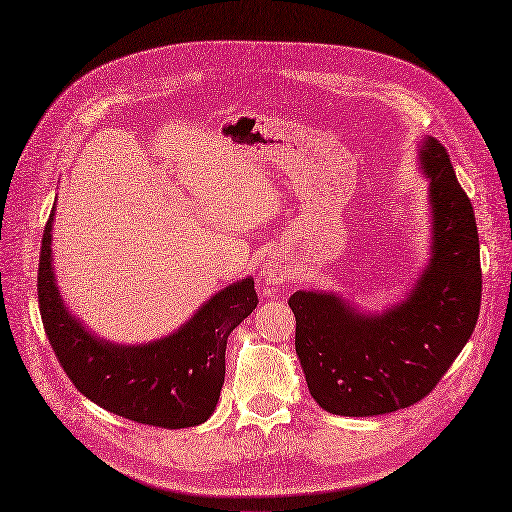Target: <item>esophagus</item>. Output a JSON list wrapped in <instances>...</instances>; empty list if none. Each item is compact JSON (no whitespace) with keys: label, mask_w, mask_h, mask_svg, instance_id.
<instances>
[{"label":"esophagus","mask_w":512,"mask_h":512,"mask_svg":"<svg viewBox=\"0 0 512 512\" xmlns=\"http://www.w3.org/2000/svg\"><path fill=\"white\" fill-rule=\"evenodd\" d=\"M263 278H266V285L272 291H276V287L287 278V274H285V270L278 266L276 261H268V263H263Z\"/></svg>","instance_id":"esophagus-1"}]
</instances>
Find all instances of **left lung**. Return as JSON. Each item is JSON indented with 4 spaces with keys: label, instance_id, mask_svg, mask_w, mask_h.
<instances>
[{
    "label": "left lung",
    "instance_id": "left-lung-1",
    "mask_svg": "<svg viewBox=\"0 0 512 512\" xmlns=\"http://www.w3.org/2000/svg\"><path fill=\"white\" fill-rule=\"evenodd\" d=\"M420 160L430 177L434 242L409 299L365 318L335 295L289 297L310 394L329 413L367 418L415 405L475 331L483 282L475 211L441 141L428 137Z\"/></svg>",
    "mask_w": 512,
    "mask_h": 512
}]
</instances>
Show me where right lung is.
Here are the masks:
<instances>
[{
	"mask_svg": "<svg viewBox=\"0 0 512 512\" xmlns=\"http://www.w3.org/2000/svg\"><path fill=\"white\" fill-rule=\"evenodd\" d=\"M52 213L44 227L37 301L48 342L86 399L126 420L187 428L208 420L225 380V344L257 304L246 278L211 297L177 333L156 344L116 346L90 335L63 306L52 274Z\"/></svg>",
	"mask_w": 512,
	"mask_h": 512,
	"instance_id": "add662e5",
	"label": "right lung"
}]
</instances>
